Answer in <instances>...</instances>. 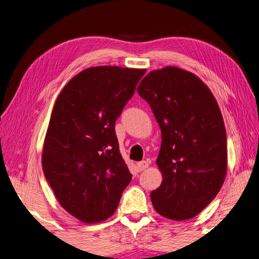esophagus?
<instances>
[{"label": "esophagus", "mask_w": 259, "mask_h": 259, "mask_svg": "<svg viewBox=\"0 0 259 259\" xmlns=\"http://www.w3.org/2000/svg\"><path fill=\"white\" fill-rule=\"evenodd\" d=\"M148 166V161H140L137 163V168L139 171H143V170H145Z\"/></svg>", "instance_id": "obj_1"}]
</instances>
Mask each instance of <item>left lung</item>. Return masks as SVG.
<instances>
[{"mask_svg":"<svg viewBox=\"0 0 259 259\" xmlns=\"http://www.w3.org/2000/svg\"><path fill=\"white\" fill-rule=\"evenodd\" d=\"M137 91L162 135L156 160L162 183L151 193L153 207L174 221L195 217L226 175V131L216 99L198 76L172 66L148 73Z\"/></svg>","mask_w":259,"mask_h":259,"instance_id":"left-lung-1","label":"left lung"}]
</instances>
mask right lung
Here are the masks:
<instances>
[{
    "label": "right lung",
    "mask_w": 259,
    "mask_h": 259,
    "mask_svg": "<svg viewBox=\"0 0 259 259\" xmlns=\"http://www.w3.org/2000/svg\"><path fill=\"white\" fill-rule=\"evenodd\" d=\"M146 69L87 68L61 90L52 109L42 168L61 207L87 224L115 212L133 178L115 121Z\"/></svg>",
    "instance_id": "right-lung-1"
}]
</instances>
